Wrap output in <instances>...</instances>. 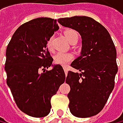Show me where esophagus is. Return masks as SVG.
<instances>
[{
  "instance_id": "34e87169",
  "label": "esophagus",
  "mask_w": 123,
  "mask_h": 123,
  "mask_svg": "<svg viewBox=\"0 0 123 123\" xmlns=\"http://www.w3.org/2000/svg\"><path fill=\"white\" fill-rule=\"evenodd\" d=\"M64 71H65V75H68V68L67 67H64Z\"/></svg>"
}]
</instances>
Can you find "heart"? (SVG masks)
Wrapping results in <instances>:
<instances>
[{"instance_id": "heart-1", "label": "heart", "mask_w": 123, "mask_h": 123, "mask_svg": "<svg viewBox=\"0 0 123 123\" xmlns=\"http://www.w3.org/2000/svg\"><path fill=\"white\" fill-rule=\"evenodd\" d=\"M64 35L65 37L70 43L74 42L75 41L79 39V35L77 31L73 29H68L64 31ZM53 37H50L47 41V47L49 51L53 50V44H52ZM74 56L72 53H63V52H58L54 56V62L56 65H59L62 66H65L68 64L73 59Z\"/></svg>"}]
</instances>
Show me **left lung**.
<instances>
[{"instance_id": "left-lung-1", "label": "left lung", "mask_w": 123, "mask_h": 123, "mask_svg": "<svg viewBox=\"0 0 123 123\" xmlns=\"http://www.w3.org/2000/svg\"><path fill=\"white\" fill-rule=\"evenodd\" d=\"M58 21L79 31L82 39L81 55L71 64L80 73L69 71L65 80L71 88L70 112L79 118L95 116L114 88L118 72L115 44L105 27L92 18L74 16Z\"/></svg>"}]
</instances>
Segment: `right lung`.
<instances>
[{
    "label": "right lung",
    "instance_id": "add662e5",
    "mask_svg": "<svg viewBox=\"0 0 123 123\" xmlns=\"http://www.w3.org/2000/svg\"><path fill=\"white\" fill-rule=\"evenodd\" d=\"M58 29L57 20L33 19L16 30L7 47V84L18 107L30 116L41 118L50 112L51 98L65 80L61 65L46 70L53 62L47 41Z\"/></svg>",
    "mask_w": 123,
    "mask_h": 123
}]
</instances>
